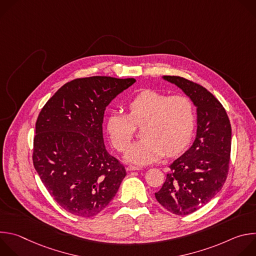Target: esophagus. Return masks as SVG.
I'll return each instance as SVG.
<instances>
[{
  "instance_id": "34e87169",
  "label": "esophagus",
  "mask_w": 256,
  "mask_h": 256,
  "mask_svg": "<svg viewBox=\"0 0 256 256\" xmlns=\"http://www.w3.org/2000/svg\"><path fill=\"white\" fill-rule=\"evenodd\" d=\"M142 167H138V166H134V165H128V170L130 171H134V170H140Z\"/></svg>"
}]
</instances>
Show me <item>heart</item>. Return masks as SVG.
<instances>
[{"label":"heart","mask_w":256,"mask_h":256,"mask_svg":"<svg viewBox=\"0 0 256 256\" xmlns=\"http://www.w3.org/2000/svg\"><path fill=\"white\" fill-rule=\"evenodd\" d=\"M128 114H112L107 120V132L118 152L126 151L136 128L144 126V138L128 150L126 160L150 164L186 148L196 124L194 105L188 97L146 90L128 103Z\"/></svg>","instance_id":"b5f03b06"}]
</instances>
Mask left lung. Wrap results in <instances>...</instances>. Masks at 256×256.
Segmentation results:
<instances>
[{
  "label": "left lung",
  "instance_id": "8db88e82",
  "mask_svg": "<svg viewBox=\"0 0 256 256\" xmlns=\"http://www.w3.org/2000/svg\"><path fill=\"white\" fill-rule=\"evenodd\" d=\"M164 79L182 89L196 106L198 130L192 147L169 166L156 200L167 210L190 214L208 204L229 172L232 132L225 108L206 88L178 76Z\"/></svg>",
  "mask_w": 256,
  "mask_h": 256
}]
</instances>
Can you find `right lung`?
Wrapping results in <instances>:
<instances>
[{"mask_svg":"<svg viewBox=\"0 0 256 256\" xmlns=\"http://www.w3.org/2000/svg\"><path fill=\"white\" fill-rule=\"evenodd\" d=\"M136 82L94 76L62 86L35 124L32 160L42 184L64 210L92 216L116 196L124 165L103 142L106 106Z\"/></svg>","mask_w":256,"mask_h":256,"instance_id":"obj_1","label":"right lung"}]
</instances>
